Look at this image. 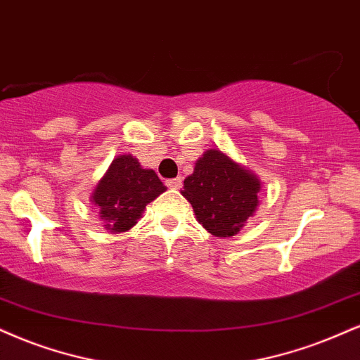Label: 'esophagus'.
Wrapping results in <instances>:
<instances>
[{"instance_id": "obj_1", "label": "esophagus", "mask_w": 360, "mask_h": 360, "mask_svg": "<svg viewBox=\"0 0 360 360\" xmlns=\"http://www.w3.org/2000/svg\"><path fill=\"white\" fill-rule=\"evenodd\" d=\"M166 186H167V188H171V189H179L181 186H183V179H181V177H174V179H167L166 181Z\"/></svg>"}]
</instances>
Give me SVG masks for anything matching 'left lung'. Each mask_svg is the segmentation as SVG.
<instances>
[{"mask_svg":"<svg viewBox=\"0 0 360 360\" xmlns=\"http://www.w3.org/2000/svg\"><path fill=\"white\" fill-rule=\"evenodd\" d=\"M262 184L248 169L218 149L199 158L184 179L183 196L191 202L199 224L218 238L235 236L258 207Z\"/></svg>","mask_w":360,"mask_h":360,"instance_id":"left-lung-1","label":"left lung"}]
</instances>
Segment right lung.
<instances>
[{
  "mask_svg": "<svg viewBox=\"0 0 360 360\" xmlns=\"http://www.w3.org/2000/svg\"><path fill=\"white\" fill-rule=\"evenodd\" d=\"M166 191L153 169H142L134 155H117L95 186L90 201L98 210V218L110 233L131 229L142 211L159 194Z\"/></svg>",
  "mask_w": 360,
  "mask_h": 360,
  "instance_id": "add662e5",
  "label": "right lung"
}]
</instances>
